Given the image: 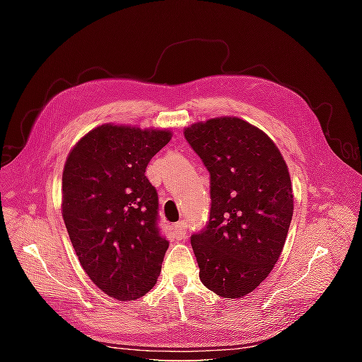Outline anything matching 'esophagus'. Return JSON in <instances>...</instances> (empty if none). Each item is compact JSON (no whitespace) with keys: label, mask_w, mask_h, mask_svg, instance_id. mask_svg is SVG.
Instances as JSON below:
<instances>
[{"label":"esophagus","mask_w":362,"mask_h":362,"mask_svg":"<svg viewBox=\"0 0 362 362\" xmlns=\"http://www.w3.org/2000/svg\"><path fill=\"white\" fill-rule=\"evenodd\" d=\"M173 235L177 238H184L185 235H187V225H185L184 222L175 223L173 225Z\"/></svg>","instance_id":"esophagus-1"}]
</instances>
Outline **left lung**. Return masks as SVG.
Here are the masks:
<instances>
[{"instance_id": "8db88e82", "label": "left lung", "mask_w": 362, "mask_h": 362, "mask_svg": "<svg viewBox=\"0 0 362 362\" xmlns=\"http://www.w3.org/2000/svg\"><path fill=\"white\" fill-rule=\"evenodd\" d=\"M211 178V210L192 247L204 286L225 299L254 291L278 262L293 217L287 163L264 131L235 116L184 128Z\"/></svg>"}]
</instances>
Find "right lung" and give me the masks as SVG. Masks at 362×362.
I'll return each mask as SVG.
<instances>
[{
    "label": "right lung",
    "instance_id": "right-lung-1",
    "mask_svg": "<svg viewBox=\"0 0 362 362\" xmlns=\"http://www.w3.org/2000/svg\"><path fill=\"white\" fill-rule=\"evenodd\" d=\"M172 139L168 128L103 124L68 154L62 216L80 264L95 286L134 300L156 286L169 242L157 226L158 196L146 166Z\"/></svg>",
    "mask_w": 362,
    "mask_h": 362
}]
</instances>
